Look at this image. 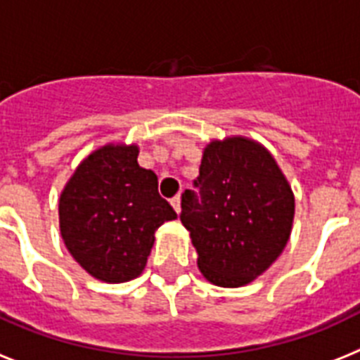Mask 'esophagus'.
<instances>
[{
  "mask_svg": "<svg viewBox=\"0 0 360 360\" xmlns=\"http://www.w3.org/2000/svg\"><path fill=\"white\" fill-rule=\"evenodd\" d=\"M171 206L174 207V212H176V213L182 212V207H180V197H178V195H176V197L171 198Z\"/></svg>",
  "mask_w": 360,
  "mask_h": 360,
  "instance_id": "34e87169",
  "label": "esophagus"
}]
</instances>
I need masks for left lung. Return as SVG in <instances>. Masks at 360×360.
I'll return each mask as SVG.
<instances>
[{"mask_svg": "<svg viewBox=\"0 0 360 360\" xmlns=\"http://www.w3.org/2000/svg\"><path fill=\"white\" fill-rule=\"evenodd\" d=\"M186 189L182 221L197 248V265L219 287H243L274 263L290 237L294 195L276 160L254 139H213Z\"/></svg>", "mask_w": 360, "mask_h": 360, "instance_id": "obj_1", "label": "left lung"}]
</instances>
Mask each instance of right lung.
<instances>
[{
	"label": "right lung",
	"instance_id": "obj_1",
	"mask_svg": "<svg viewBox=\"0 0 360 360\" xmlns=\"http://www.w3.org/2000/svg\"><path fill=\"white\" fill-rule=\"evenodd\" d=\"M138 145L108 143L80 162L58 200L68 252L106 283L138 278L154 231L176 213L158 193V176L139 167Z\"/></svg>",
	"mask_w": 360,
	"mask_h": 360
}]
</instances>
